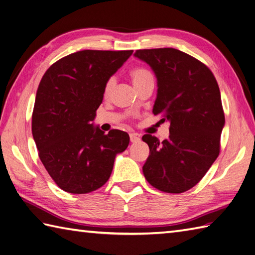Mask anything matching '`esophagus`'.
I'll return each instance as SVG.
<instances>
[{"label":"esophagus","mask_w":255,"mask_h":255,"mask_svg":"<svg viewBox=\"0 0 255 255\" xmlns=\"http://www.w3.org/2000/svg\"><path fill=\"white\" fill-rule=\"evenodd\" d=\"M129 138H130V142H137L140 140L139 136L136 133H130V134H129Z\"/></svg>","instance_id":"esophagus-1"}]
</instances>
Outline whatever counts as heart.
Returning <instances> with one entry per match:
<instances>
[{"label": "heart", "mask_w": 255, "mask_h": 255, "mask_svg": "<svg viewBox=\"0 0 255 255\" xmlns=\"http://www.w3.org/2000/svg\"><path fill=\"white\" fill-rule=\"evenodd\" d=\"M129 75H130L131 82L137 90L139 88H141V86L144 85L145 83L150 82V81H153L152 74H151V72L148 69H145L143 67L133 68L130 71V73H129ZM114 86H115V78H110L106 81V83L104 85V91H103V93H104L105 97H107L111 94V92L113 91Z\"/></svg>", "instance_id": "b5f03b06"}]
</instances>
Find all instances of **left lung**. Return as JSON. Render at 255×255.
Returning <instances> with one entry per match:
<instances>
[{"label": "left lung", "instance_id": "1", "mask_svg": "<svg viewBox=\"0 0 255 255\" xmlns=\"http://www.w3.org/2000/svg\"><path fill=\"white\" fill-rule=\"evenodd\" d=\"M156 78L152 113L170 122V136L160 142L144 134L150 153L142 172L151 185L183 193L196 185L217 159L225 127L219 86L197 59L174 48L137 50Z\"/></svg>", "mask_w": 255, "mask_h": 255}]
</instances>
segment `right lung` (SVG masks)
Instances as JSON below:
<instances>
[{
	"instance_id": "add662e5",
	"label": "right lung",
	"mask_w": 255,
	"mask_h": 255,
	"mask_svg": "<svg viewBox=\"0 0 255 255\" xmlns=\"http://www.w3.org/2000/svg\"><path fill=\"white\" fill-rule=\"evenodd\" d=\"M132 50H83L53 63L38 86L31 132L46 170L64 192L86 194L108 181L129 134L94 125L106 81Z\"/></svg>"
}]
</instances>
